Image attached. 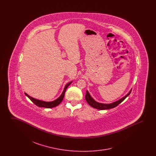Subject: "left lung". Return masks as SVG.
I'll use <instances>...</instances> for the list:
<instances>
[{
	"instance_id": "1",
	"label": "left lung",
	"mask_w": 156,
	"mask_h": 156,
	"mask_svg": "<svg viewBox=\"0 0 156 156\" xmlns=\"http://www.w3.org/2000/svg\"><path fill=\"white\" fill-rule=\"evenodd\" d=\"M131 91L130 90L126 96L125 97H123V98L120 99L119 101L115 102H113V103H112L110 104H101V103H98L96 102L95 101H94L93 99V98L92 97L90 96L89 95V92L87 90V94L85 95V99H86V101L88 103L90 106H91L92 107L94 108H96L98 109H100V110H105V109H112L113 108H115L118 105L120 104L121 102H122L125 99H126L127 97H128L130 94L131 93Z\"/></svg>"
}]
</instances>
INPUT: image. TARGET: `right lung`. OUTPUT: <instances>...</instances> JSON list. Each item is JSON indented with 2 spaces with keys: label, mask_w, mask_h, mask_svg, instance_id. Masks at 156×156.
Masks as SVG:
<instances>
[{
  "label": "right lung",
  "mask_w": 156,
  "mask_h": 156,
  "mask_svg": "<svg viewBox=\"0 0 156 156\" xmlns=\"http://www.w3.org/2000/svg\"><path fill=\"white\" fill-rule=\"evenodd\" d=\"M71 83H72V82H70L68 83H67V85H66L65 88H64V91H63L62 94H61V95L58 99H57L56 100H55V101H54L52 102H44V101L38 100V99H34V98L30 97L28 94H27L26 93H25V95L28 97L34 104H35L36 105H37V106L41 107V108H54V107H55V106H58L62 102V101L63 100V98L64 97L66 90L67 88L68 87V86Z\"/></svg>",
  "instance_id": "1"
}]
</instances>
